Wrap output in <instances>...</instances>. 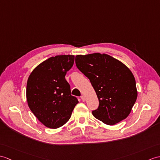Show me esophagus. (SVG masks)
Here are the masks:
<instances>
[{"label": "esophagus", "instance_id": "obj_1", "mask_svg": "<svg viewBox=\"0 0 160 160\" xmlns=\"http://www.w3.org/2000/svg\"><path fill=\"white\" fill-rule=\"evenodd\" d=\"M81 99H82V100L83 102H84L85 100H86V99H85V97H84V95H82V96H81Z\"/></svg>", "mask_w": 160, "mask_h": 160}]
</instances>
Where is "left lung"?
<instances>
[{"label": "left lung", "mask_w": 160, "mask_h": 160, "mask_svg": "<svg viewBox=\"0 0 160 160\" xmlns=\"http://www.w3.org/2000/svg\"><path fill=\"white\" fill-rule=\"evenodd\" d=\"M76 64L90 80L99 99L98 108L92 111V115L109 125L127 118L138 95L134 76L128 67L100 53L77 55Z\"/></svg>", "instance_id": "8db88e82"}]
</instances>
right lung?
<instances>
[{"mask_svg":"<svg viewBox=\"0 0 160 160\" xmlns=\"http://www.w3.org/2000/svg\"><path fill=\"white\" fill-rule=\"evenodd\" d=\"M73 55H58L39 64L29 76L27 99L29 108L47 128L57 129L65 125L78 103L71 95L65 80L72 68Z\"/></svg>","mask_w":160,"mask_h":160,"instance_id":"obj_1","label":"right lung"}]
</instances>
